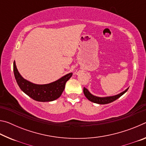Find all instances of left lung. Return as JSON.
<instances>
[{
	"label": "left lung",
	"instance_id": "left-lung-1",
	"mask_svg": "<svg viewBox=\"0 0 146 146\" xmlns=\"http://www.w3.org/2000/svg\"><path fill=\"white\" fill-rule=\"evenodd\" d=\"M127 88L124 91L120 93V94H118L117 95L115 96H111V97H96V96L93 95L92 94H91L90 93L87 89L84 88V94L86 96V97L88 98L89 100H90L91 102L96 103V104H109L113 102V101L116 100L118 99V98H120L121 96L123 95L126 91L128 90Z\"/></svg>",
	"mask_w": 146,
	"mask_h": 146
}]
</instances>
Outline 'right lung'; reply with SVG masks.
Here are the masks:
<instances>
[{"instance_id": "obj_1", "label": "right lung", "mask_w": 146, "mask_h": 146, "mask_svg": "<svg viewBox=\"0 0 146 146\" xmlns=\"http://www.w3.org/2000/svg\"><path fill=\"white\" fill-rule=\"evenodd\" d=\"M13 72L21 90L29 97L38 102H51L60 97L65 88L66 82L73 75L72 73H68L55 82L48 84L39 85L29 82L20 75L15 61Z\"/></svg>"}]
</instances>
